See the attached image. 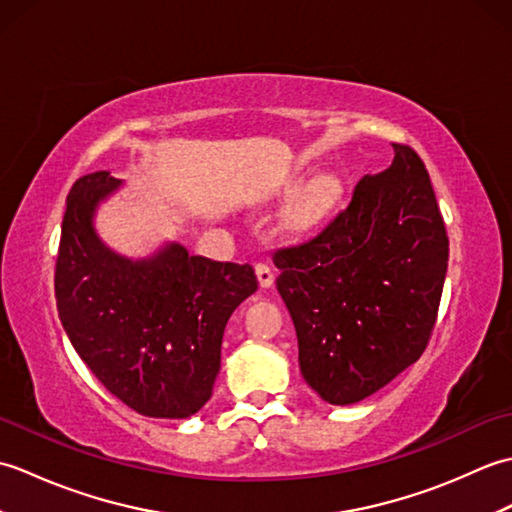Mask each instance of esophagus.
I'll list each match as a JSON object with an SVG mask.
<instances>
[{
	"label": "esophagus",
	"instance_id": "1",
	"mask_svg": "<svg viewBox=\"0 0 512 512\" xmlns=\"http://www.w3.org/2000/svg\"><path fill=\"white\" fill-rule=\"evenodd\" d=\"M255 275H257V281H259V286H262V288H270V286H273L275 273H273V270H270V266L257 264V266H255Z\"/></svg>",
	"mask_w": 512,
	"mask_h": 512
}]
</instances>
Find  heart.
<instances>
[{
    "label": "heart",
    "instance_id": "b5f03b06",
    "mask_svg": "<svg viewBox=\"0 0 512 512\" xmlns=\"http://www.w3.org/2000/svg\"><path fill=\"white\" fill-rule=\"evenodd\" d=\"M336 198H339V184L330 176L312 180L303 189L286 211V222L292 228H308L321 222L330 213Z\"/></svg>",
    "mask_w": 512,
    "mask_h": 512
}]
</instances>
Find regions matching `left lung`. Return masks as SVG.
Listing matches in <instances>:
<instances>
[{"instance_id":"8db88e82","label":"left lung","mask_w":512,"mask_h":512,"mask_svg":"<svg viewBox=\"0 0 512 512\" xmlns=\"http://www.w3.org/2000/svg\"><path fill=\"white\" fill-rule=\"evenodd\" d=\"M273 262L303 380L330 405H354L391 383L429 343L449 262L416 151L394 145V162L358 180L319 235L279 248Z\"/></svg>"}]
</instances>
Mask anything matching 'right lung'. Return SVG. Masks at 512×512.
Here are the masks:
<instances>
[{
    "instance_id": "add662e5",
    "label": "right lung",
    "mask_w": 512,
    "mask_h": 512,
    "mask_svg": "<svg viewBox=\"0 0 512 512\" xmlns=\"http://www.w3.org/2000/svg\"><path fill=\"white\" fill-rule=\"evenodd\" d=\"M110 171L72 184L54 273L59 319L105 389L149 418H189L211 398L233 310L257 290L248 264L213 262L178 242L127 257L96 233L121 189Z\"/></svg>"
}]
</instances>
